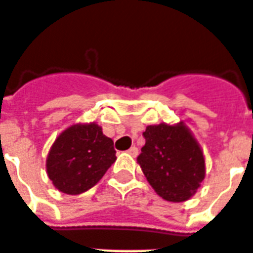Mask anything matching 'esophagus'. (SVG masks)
<instances>
[{"label":"esophagus","mask_w":253,"mask_h":253,"mask_svg":"<svg viewBox=\"0 0 253 253\" xmlns=\"http://www.w3.org/2000/svg\"><path fill=\"white\" fill-rule=\"evenodd\" d=\"M127 153L130 154V156H132V157H137L138 148H135V146H132V148H130V149H128V150H127Z\"/></svg>","instance_id":"34e87169"}]
</instances>
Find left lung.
Returning a JSON list of instances; mask_svg holds the SVG:
<instances>
[{
  "label": "left lung",
  "mask_w": 253,
  "mask_h": 253,
  "mask_svg": "<svg viewBox=\"0 0 253 253\" xmlns=\"http://www.w3.org/2000/svg\"><path fill=\"white\" fill-rule=\"evenodd\" d=\"M145 146L138 156L149 184L163 199L184 202L194 195L205 179V157L190 128L160 123L143 132Z\"/></svg>",
  "instance_id": "left-lung-1"
}]
</instances>
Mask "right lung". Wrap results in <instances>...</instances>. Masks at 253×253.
I'll use <instances>...</instances> for the list:
<instances>
[{
  "mask_svg": "<svg viewBox=\"0 0 253 253\" xmlns=\"http://www.w3.org/2000/svg\"><path fill=\"white\" fill-rule=\"evenodd\" d=\"M112 139L96 123L73 125L52 143L46 161L47 175L55 188L78 195L92 188L115 163Z\"/></svg>",
  "mask_w": 253,
  "mask_h": 253,
  "instance_id": "right-lung-1",
  "label": "right lung"
}]
</instances>
